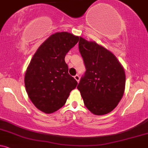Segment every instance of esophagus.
<instances>
[{"label":"esophagus","instance_id":"34e87169","mask_svg":"<svg viewBox=\"0 0 148 148\" xmlns=\"http://www.w3.org/2000/svg\"><path fill=\"white\" fill-rule=\"evenodd\" d=\"M74 78L75 79V80L77 82H79V76L78 75H76L75 76H74Z\"/></svg>","mask_w":148,"mask_h":148}]
</instances>
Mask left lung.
I'll return each instance as SVG.
<instances>
[{
    "label": "left lung",
    "instance_id": "left-lung-1",
    "mask_svg": "<svg viewBox=\"0 0 148 148\" xmlns=\"http://www.w3.org/2000/svg\"><path fill=\"white\" fill-rule=\"evenodd\" d=\"M79 50L86 72L77 88L84 105L95 115L108 114L118 105L124 93V69L114 54L93 41L79 37Z\"/></svg>",
    "mask_w": 148,
    "mask_h": 148
}]
</instances>
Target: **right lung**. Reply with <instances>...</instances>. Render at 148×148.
<instances>
[{
    "mask_svg": "<svg viewBox=\"0 0 148 148\" xmlns=\"http://www.w3.org/2000/svg\"><path fill=\"white\" fill-rule=\"evenodd\" d=\"M79 41L71 33L52 34L36 50L25 75L29 99L41 112L51 114L65 105L77 82L69 74L64 58Z\"/></svg>",
    "mask_w": 148,
    "mask_h": 148,
    "instance_id": "add662e5",
    "label": "right lung"
}]
</instances>
